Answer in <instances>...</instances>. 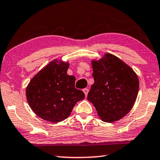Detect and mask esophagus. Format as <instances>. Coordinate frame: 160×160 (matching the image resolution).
Wrapping results in <instances>:
<instances>
[{"mask_svg": "<svg viewBox=\"0 0 160 160\" xmlns=\"http://www.w3.org/2000/svg\"><path fill=\"white\" fill-rule=\"evenodd\" d=\"M88 91H89V90H88V88H85V89H83V92H84L85 96H87V95L88 93Z\"/></svg>", "mask_w": 160, "mask_h": 160, "instance_id": "esophagus-1", "label": "esophagus"}]
</instances>
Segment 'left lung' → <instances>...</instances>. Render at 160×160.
<instances>
[{
  "mask_svg": "<svg viewBox=\"0 0 160 160\" xmlns=\"http://www.w3.org/2000/svg\"><path fill=\"white\" fill-rule=\"evenodd\" d=\"M94 84L88 94L102 121L120 120L131 111L137 99L139 82L137 74L125 62L106 53L92 60Z\"/></svg>",
  "mask_w": 160,
  "mask_h": 160,
  "instance_id": "8db88e82",
  "label": "left lung"
}]
</instances>
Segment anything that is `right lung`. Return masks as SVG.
<instances>
[{
  "label": "right lung",
  "mask_w": 160,
  "mask_h": 160,
  "mask_svg": "<svg viewBox=\"0 0 160 160\" xmlns=\"http://www.w3.org/2000/svg\"><path fill=\"white\" fill-rule=\"evenodd\" d=\"M69 63L50 62L30 80L26 90L32 111L45 121L57 123L68 118L85 93L75 87V78L68 75Z\"/></svg>",
  "instance_id": "right-lung-1"
}]
</instances>
